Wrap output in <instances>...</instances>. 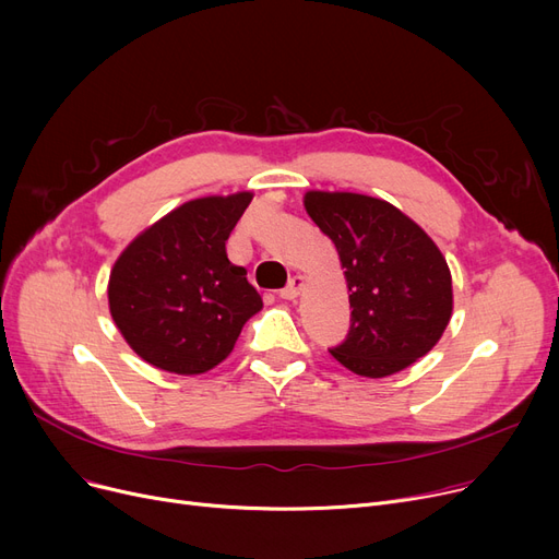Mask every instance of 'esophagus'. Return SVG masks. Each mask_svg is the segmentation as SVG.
<instances>
[{
	"label": "esophagus",
	"instance_id": "34e87169",
	"mask_svg": "<svg viewBox=\"0 0 559 559\" xmlns=\"http://www.w3.org/2000/svg\"><path fill=\"white\" fill-rule=\"evenodd\" d=\"M301 287H304V276H292V278H289V283L278 292V297H281V299H287V301L297 299V297H299V292H301Z\"/></svg>",
	"mask_w": 559,
	"mask_h": 559
}]
</instances>
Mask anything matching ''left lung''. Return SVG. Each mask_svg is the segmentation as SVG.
I'll return each instance as SVG.
<instances>
[{
  "mask_svg": "<svg viewBox=\"0 0 559 559\" xmlns=\"http://www.w3.org/2000/svg\"><path fill=\"white\" fill-rule=\"evenodd\" d=\"M306 211L335 242L346 270L350 326L331 356L358 376L396 373L437 344L449 326V264L428 235L383 199L308 192Z\"/></svg>",
  "mask_w": 559,
  "mask_h": 559,
  "instance_id": "left-lung-1",
  "label": "left lung"
}]
</instances>
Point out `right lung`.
I'll return each instance as SVG.
<instances>
[{"label": "right lung", "instance_id": "obj_1", "mask_svg": "<svg viewBox=\"0 0 559 559\" xmlns=\"http://www.w3.org/2000/svg\"><path fill=\"white\" fill-rule=\"evenodd\" d=\"M251 192L183 203L117 258L108 283L112 321L135 354L171 373L219 365L247 319L262 308L226 240Z\"/></svg>", "mask_w": 559, "mask_h": 559}]
</instances>
